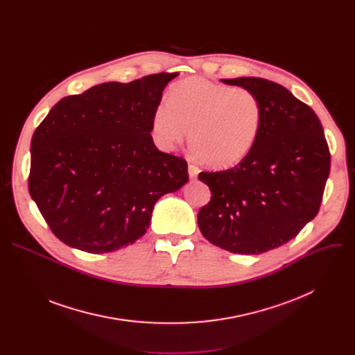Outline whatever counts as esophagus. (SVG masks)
Returning <instances> with one entry per match:
<instances>
[{"mask_svg":"<svg viewBox=\"0 0 355 355\" xmlns=\"http://www.w3.org/2000/svg\"><path fill=\"white\" fill-rule=\"evenodd\" d=\"M199 167L198 166H195V164H189L188 166V174H189V177L191 178H196L198 177V174H199Z\"/></svg>","mask_w":355,"mask_h":355,"instance_id":"obj_1","label":"esophagus"}]
</instances>
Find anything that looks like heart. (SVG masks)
I'll return each instance as SVG.
<instances>
[{
	"label": "heart",
	"mask_w": 355,
	"mask_h": 355,
	"mask_svg": "<svg viewBox=\"0 0 355 355\" xmlns=\"http://www.w3.org/2000/svg\"><path fill=\"white\" fill-rule=\"evenodd\" d=\"M263 125V104L247 88L227 87L202 77L174 84L167 105L153 115V132L164 148L180 144L189 129L196 157L214 168L239 164L256 146Z\"/></svg>",
	"instance_id": "obj_1"
}]
</instances>
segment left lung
Returning <instances> with one entry per match:
<instances>
[{
	"mask_svg": "<svg viewBox=\"0 0 355 355\" xmlns=\"http://www.w3.org/2000/svg\"><path fill=\"white\" fill-rule=\"evenodd\" d=\"M222 81L260 98L263 125L237 166L199 173L212 196L198 212V226L234 254H261L296 237L318 215L330 151L318 115L285 87L257 77Z\"/></svg>",
	"mask_w": 355,
	"mask_h": 355,
	"instance_id": "1",
	"label": "left lung"
}]
</instances>
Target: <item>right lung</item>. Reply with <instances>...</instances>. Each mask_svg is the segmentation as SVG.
I'll return each instance as SVG.
<instances>
[{"instance_id": "add662e5", "label": "right lung", "mask_w": 355, "mask_h": 355, "mask_svg": "<svg viewBox=\"0 0 355 355\" xmlns=\"http://www.w3.org/2000/svg\"><path fill=\"white\" fill-rule=\"evenodd\" d=\"M178 73L104 83L60 99L31 141L28 188L53 234L103 254L133 244L156 202L188 181L185 159L153 141V115Z\"/></svg>"}]
</instances>
